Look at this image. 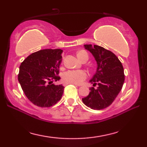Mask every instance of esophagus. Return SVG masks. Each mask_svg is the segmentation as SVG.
Masks as SVG:
<instances>
[{
    "instance_id": "34e87169",
    "label": "esophagus",
    "mask_w": 147,
    "mask_h": 147,
    "mask_svg": "<svg viewBox=\"0 0 147 147\" xmlns=\"http://www.w3.org/2000/svg\"><path fill=\"white\" fill-rule=\"evenodd\" d=\"M68 84H70V83H64V84H63V86H67V85H68ZM74 84V85H76V86H80V85H77V84Z\"/></svg>"
}]
</instances>
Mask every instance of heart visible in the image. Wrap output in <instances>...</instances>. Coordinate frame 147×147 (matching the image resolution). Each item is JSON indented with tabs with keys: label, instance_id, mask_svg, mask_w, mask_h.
<instances>
[{
	"label": "heart",
	"instance_id": "heart-1",
	"mask_svg": "<svg viewBox=\"0 0 147 147\" xmlns=\"http://www.w3.org/2000/svg\"><path fill=\"white\" fill-rule=\"evenodd\" d=\"M78 57L81 59L83 57L88 58V55L85 51H80L78 53ZM88 74L82 69L68 70L63 74V80L65 83L80 84L87 78Z\"/></svg>",
	"mask_w": 147,
	"mask_h": 147
}]
</instances>
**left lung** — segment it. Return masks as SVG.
Returning a JSON list of instances; mask_svg holds the SVG:
<instances>
[{
    "mask_svg": "<svg viewBox=\"0 0 147 147\" xmlns=\"http://www.w3.org/2000/svg\"><path fill=\"white\" fill-rule=\"evenodd\" d=\"M84 48L93 55L97 69L90 82L98 84L97 89L90 88V94L82 98L84 104L93 110H102L111 105L121 91L124 82L122 63L112 51L100 46L84 45Z\"/></svg>",
    "mask_w": 147,
    "mask_h": 147,
    "instance_id": "1",
    "label": "left lung"
}]
</instances>
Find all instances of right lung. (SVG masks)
<instances>
[{"label": "right lung", "mask_w": 147, "mask_h": 147, "mask_svg": "<svg viewBox=\"0 0 147 147\" xmlns=\"http://www.w3.org/2000/svg\"><path fill=\"white\" fill-rule=\"evenodd\" d=\"M62 53L60 49L40 50L28 56L20 65L18 80L22 90L39 107H51L62 97L63 86L52 84L61 79L57 75Z\"/></svg>", "instance_id": "1"}]
</instances>
